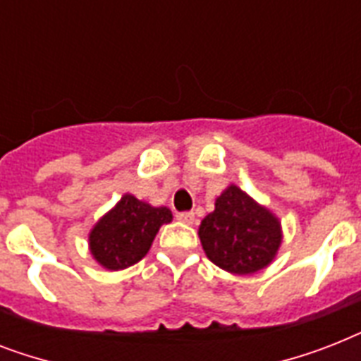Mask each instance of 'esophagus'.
<instances>
[{
  "mask_svg": "<svg viewBox=\"0 0 361 361\" xmlns=\"http://www.w3.org/2000/svg\"><path fill=\"white\" fill-rule=\"evenodd\" d=\"M176 219L180 223H185V225H192L195 223V214L192 212H181V214L176 215Z\"/></svg>",
  "mask_w": 361,
  "mask_h": 361,
  "instance_id": "esophagus-1",
  "label": "esophagus"
}]
</instances>
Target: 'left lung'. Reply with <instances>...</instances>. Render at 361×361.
<instances>
[{
  "label": "left lung",
  "instance_id": "1",
  "mask_svg": "<svg viewBox=\"0 0 361 361\" xmlns=\"http://www.w3.org/2000/svg\"><path fill=\"white\" fill-rule=\"evenodd\" d=\"M206 257L234 275H251L274 262L283 243L279 217L231 183L198 226Z\"/></svg>",
  "mask_w": 361,
  "mask_h": 361
}]
</instances>
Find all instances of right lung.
<instances>
[{
    "label": "right lung",
    "instance_id": "obj_1",
    "mask_svg": "<svg viewBox=\"0 0 361 361\" xmlns=\"http://www.w3.org/2000/svg\"><path fill=\"white\" fill-rule=\"evenodd\" d=\"M172 221L166 206H152L135 195H123L87 234L93 260L104 269L118 271L146 257L159 228Z\"/></svg>",
    "mask_w": 361,
    "mask_h": 361
}]
</instances>
